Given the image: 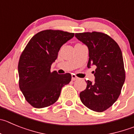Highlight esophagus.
<instances>
[{
  "label": "esophagus",
  "mask_w": 134,
  "mask_h": 134,
  "mask_svg": "<svg viewBox=\"0 0 134 134\" xmlns=\"http://www.w3.org/2000/svg\"><path fill=\"white\" fill-rule=\"evenodd\" d=\"M71 77H72V81H75V80L78 79V77H76L75 75L74 74H73L72 75H71Z\"/></svg>",
  "instance_id": "34e87169"
}]
</instances>
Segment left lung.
<instances>
[{
	"mask_svg": "<svg viewBox=\"0 0 134 134\" xmlns=\"http://www.w3.org/2000/svg\"><path fill=\"white\" fill-rule=\"evenodd\" d=\"M75 37L88 47L87 67L93 71L94 82L87 81V88L80 93L82 104L98 112L112 106L120 94L124 83L125 70L122 51L112 37L101 32L75 34Z\"/></svg>",
	"mask_w": 134,
	"mask_h": 134,
	"instance_id": "obj_1",
	"label": "left lung"
}]
</instances>
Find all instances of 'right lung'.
<instances>
[{"label": "right lung", "instance_id": "1", "mask_svg": "<svg viewBox=\"0 0 134 134\" xmlns=\"http://www.w3.org/2000/svg\"><path fill=\"white\" fill-rule=\"evenodd\" d=\"M74 33L46 30L31 38L18 62L19 87L27 102L36 108H45L58 100L62 87L69 83V73L51 72L60 48Z\"/></svg>", "mask_w": 134, "mask_h": 134}]
</instances>
